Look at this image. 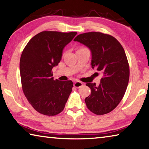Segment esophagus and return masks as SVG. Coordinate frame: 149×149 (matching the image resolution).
Segmentation results:
<instances>
[{"label": "esophagus", "mask_w": 149, "mask_h": 149, "mask_svg": "<svg viewBox=\"0 0 149 149\" xmlns=\"http://www.w3.org/2000/svg\"><path fill=\"white\" fill-rule=\"evenodd\" d=\"M83 85H84L83 84V83L80 81H76L74 83V86L77 88H79L80 87H82Z\"/></svg>", "instance_id": "obj_1"}]
</instances>
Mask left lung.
Listing matches in <instances>:
<instances>
[{
    "instance_id": "left-lung-1",
    "label": "left lung",
    "mask_w": 149,
    "mask_h": 149,
    "mask_svg": "<svg viewBox=\"0 0 149 149\" xmlns=\"http://www.w3.org/2000/svg\"><path fill=\"white\" fill-rule=\"evenodd\" d=\"M92 52V67L103 73L100 84L87 83L91 94L85 99L89 110L97 115L113 111L123 98L130 78V67L120 43L108 34L89 32L74 39Z\"/></svg>"
}]
</instances>
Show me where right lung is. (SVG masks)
Here are the masks:
<instances>
[{
	"label": "right lung",
	"instance_id": "1",
	"mask_svg": "<svg viewBox=\"0 0 149 149\" xmlns=\"http://www.w3.org/2000/svg\"><path fill=\"white\" fill-rule=\"evenodd\" d=\"M77 34L42 31L34 36L23 49L19 62L22 90L39 113L55 116L65 108L73 83L54 80L52 69L61 61L63 49Z\"/></svg>",
	"mask_w": 149,
	"mask_h": 149
}]
</instances>
